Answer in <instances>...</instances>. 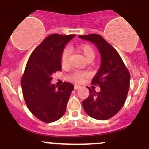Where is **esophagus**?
<instances>
[{
  "label": "esophagus",
  "instance_id": "obj_1",
  "mask_svg": "<svg viewBox=\"0 0 149 149\" xmlns=\"http://www.w3.org/2000/svg\"><path fill=\"white\" fill-rule=\"evenodd\" d=\"M80 88H81V86H79L77 84H75V85H74V89H79Z\"/></svg>",
  "mask_w": 149,
  "mask_h": 149
}]
</instances>
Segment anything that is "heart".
Returning a JSON list of instances; mask_svg holds the SVG:
<instances>
[{"label": "heart", "mask_w": 149, "mask_h": 149, "mask_svg": "<svg viewBox=\"0 0 149 149\" xmlns=\"http://www.w3.org/2000/svg\"><path fill=\"white\" fill-rule=\"evenodd\" d=\"M78 51L82 54L84 56V57L86 59V60H93L95 57V52L94 48L90 45L88 44H84L81 45L80 47H78ZM68 56H69V49L68 48H65L63 50V53L61 55V64L63 66H65L67 65L68 63ZM85 76V74L82 73V72H74L73 74H72L69 77L70 80L74 81H76V82H78L81 80L83 77Z\"/></svg>", "instance_id": "1"}]
</instances>
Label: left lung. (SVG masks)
Wrapping results in <instances>:
<instances>
[{
	"label": "left lung",
	"mask_w": 149,
	"mask_h": 149,
	"mask_svg": "<svg viewBox=\"0 0 149 149\" xmlns=\"http://www.w3.org/2000/svg\"><path fill=\"white\" fill-rule=\"evenodd\" d=\"M82 39L93 42L101 54V66L93 78L92 84L99 86L96 93L89 90V96L82 101L86 113L93 119L106 120L122 109L130 87L131 75L115 48L98 34L79 36Z\"/></svg>",
	"instance_id": "obj_1"
}]
</instances>
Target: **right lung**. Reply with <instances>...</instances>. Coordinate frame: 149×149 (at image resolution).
Listing matches in <instances>:
<instances>
[{"mask_svg":"<svg viewBox=\"0 0 149 149\" xmlns=\"http://www.w3.org/2000/svg\"><path fill=\"white\" fill-rule=\"evenodd\" d=\"M75 35L51 34L30 55L22 76L24 98L30 111L39 120L50 123L60 119L66 110L74 85L55 86L52 74L61 71V55L65 45Z\"/></svg>","mask_w":149,"mask_h":149,"instance_id":"add662e5","label":"right lung"}]
</instances>
